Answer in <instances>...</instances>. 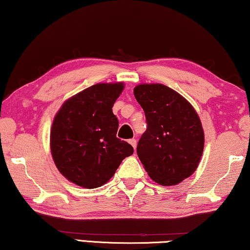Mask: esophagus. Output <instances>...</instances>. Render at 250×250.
I'll return each instance as SVG.
<instances>
[{"instance_id":"esophagus-1","label":"esophagus","mask_w":250,"mask_h":250,"mask_svg":"<svg viewBox=\"0 0 250 250\" xmlns=\"http://www.w3.org/2000/svg\"><path fill=\"white\" fill-rule=\"evenodd\" d=\"M129 143L133 146V149H135V147H137V140H135V139H130Z\"/></svg>"}]
</instances>
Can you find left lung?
<instances>
[{
  "label": "left lung",
  "mask_w": 250,
  "mask_h": 250,
  "mask_svg": "<svg viewBox=\"0 0 250 250\" xmlns=\"http://www.w3.org/2000/svg\"><path fill=\"white\" fill-rule=\"evenodd\" d=\"M133 94L147 125L137 146L139 159L156 183L179 184L200 163L204 147L200 118L188 101L164 84H139Z\"/></svg>",
  "instance_id": "left-lung-1"
}]
</instances>
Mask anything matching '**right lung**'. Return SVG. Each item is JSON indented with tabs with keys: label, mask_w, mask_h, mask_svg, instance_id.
Returning <instances> with one entry per match:
<instances>
[{
	"label": "right lung",
	"mask_w": 250,
	"mask_h": 250,
	"mask_svg": "<svg viewBox=\"0 0 250 250\" xmlns=\"http://www.w3.org/2000/svg\"><path fill=\"white\" fill-rule=\"evenodd\" d=\"M124 83H97L71 97L55 117L50 150L59 172L84 188L104 185L126 156L128 142L117 138L119 126L112 107Z\"/></svg>",
	"instance_id": "1"
}]
</instances>
